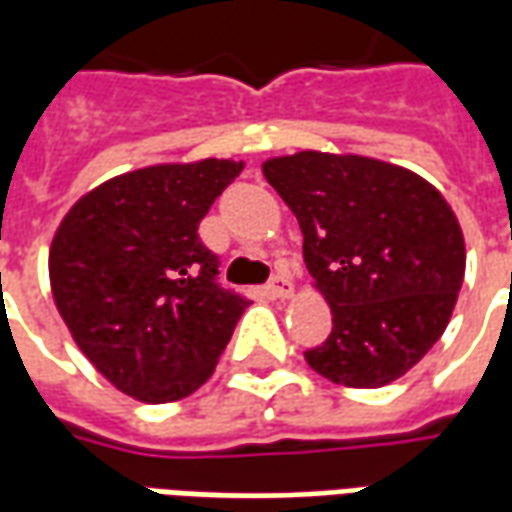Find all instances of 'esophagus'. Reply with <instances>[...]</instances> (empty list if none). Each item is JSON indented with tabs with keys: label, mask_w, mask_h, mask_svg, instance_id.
Segmentation results:
<instances>
[{
	"label": "esophagus",
	"mask_w": 512,
	"mask_h": 512,
	"mask_svg": "<svg viewBox=\"0 0 512 512\" xmlns=\"http://www.w3.org/2000/svg\"><path fill=\"white\" fill-rule=\"evenodd\" d=\"M268 293H271L274 299H293L296 288H293V282H290L285 274H277V277L271 279V285H268Z\"/></svg>",
	"instance_id": "34e87169"
}]
</instances>
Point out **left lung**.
I'll return each instance as SVG.
<instances>
[{
    "label": "left lung",
    "instance_id": "8db88e82",
    "mask_svg": "<svg viewBox=\"0 0 512 512\" xmlns=\"http://www.w3.org/2000/svg\"><path fill=\"white\" fill-rule=\"evenodd\" d=\"M304 235L332 334L304 354L332 384L378 389L436 345L466 271L458 216L433 183L389 161L301 150L263 161Z\"/></svg>",
    "mask_w": 512,
    "mask_h": 512
}]
</instances>
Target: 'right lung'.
I'll list each match as a JSON object with an SVG mask.
<instances>
[{"label": "right lung", "instance_id": "1", "mask_svg": "<svg viewBox=\"0 0 512 512\" xmlns=\"http://www.w3.org/2000/svg\"><path fill=\"white\" fill-rule=\"evenodd\" d=\"M241 169L200 158L123 172L73 202L51 238V296L73 343L139 403L197 392L249 307L216 285L197 235Z\"/></svg>", "mask_w": 512, "mask_h": 512}]
</instances>
